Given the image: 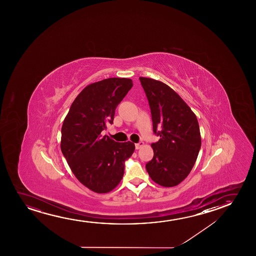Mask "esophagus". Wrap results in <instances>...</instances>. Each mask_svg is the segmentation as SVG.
I'll return each mask as SVG.
<instances>
[{
    "instance_id": "esophagus-1",
    "label": "esophagus",
    "mask_w": 256,
    "mask_h": 256,
    "mask_svg": "<svg viewBox=\"0 0 256 256\" xmlns=\"http://www.w3.org/2000/svg\"><path fill=\"white\" fill-rule=\"evenodd\" d=\"M144 145V142H138V144H136V150H140V148L142 147Z\"/></svg>"
}]
</instances>
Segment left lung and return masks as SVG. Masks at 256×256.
Here are the masks:
<instances>
[{
	"mask_svg": "<svg viewBox=\"0 0 256 256\" xmlns=\"http://www.w3.org/2000/svg\"><path fill=\"white\" fill-rule=\"evenodd\" d=\"M139 78L150 108L153 131L160 136L158 142L151 144L154 156L147 162L146 170L159 186H178L189 175L200 152L198 119L168 86L150 78Z\"/></svg>",
	"mask_w": 256,
	"mask_h": 256,
	"instance_id": "left-lung-1",
	"label": "left lung"
}]
</instances>
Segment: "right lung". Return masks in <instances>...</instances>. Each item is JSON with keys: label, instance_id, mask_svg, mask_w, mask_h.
I'll return each mask as SVG.
<instances>
[{"label": "right lung", "instance_id": "obj_1", "mask_svg": "<svg viewBox=\"0 0 256 256\" xmlns=\"http://www.w3.org/2000/svg\"><path fill=\"white\" fill-rule=\"evenodd\" d=\"M132 86L133 82L126 78L88 84L64 120L61 151L78 180L94 192L108 193L119 184L125 161L134 151L133 142H116L102 134Z\"/></svg>", "mask_w": 256, "mask_h": 256}]
</instances>
